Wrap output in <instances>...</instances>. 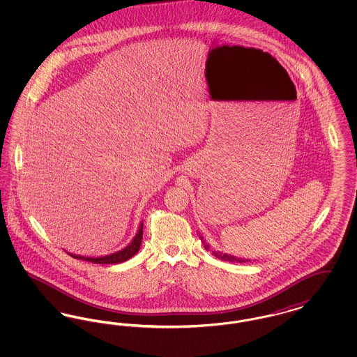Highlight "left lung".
Instances as JSON below:
<instances>
[{
    "mask_svg": "<svg viewBox=\"0 0 357 357\" xmlns=\"http://www.w3.org/2000/svg\"><path fill=\"white\" fill-rule=\"evenodd\" d=\"M201 241L204 242V239L201 237ZM204 248H206V250H208V245L207 243H204ZM213 255H215L217 258H220V259H223V261H229V262H239V264H242V262H248L249 259H242V258H237V257H233V255H222L220 252H213Z\"/></svg>",
    "mask_w": 357,
    "mask_h": 357,
    "instance_id": "obj_1",
    "label": "left lung"
}]
</instances>
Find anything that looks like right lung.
I'll return each instance as SVG.
<instances>
[{
    "mask_svg": "<svg viewBox=\"0 0 357 357\" xmlns=\"http://www.w3.org/2000/svg\"><path fill=\"white\" fill-rule=\"evenodd\" d=\"M142 238H143V223L140 225L139 230H137V234L135 238L132 239V242L124 248L123 250L116 252L114 255H105V257H99V258H92V257H82V255H68L70 257H75L77 259H84L88 262H93V264H120V262H124L127 259H130L132 255L137 253V250L140 249V243H142Z\"/></svg>",
    "mask_w": 357,
    "mask_h": 357,
    "instance_id": "1",
    "label": "right lung"
}]
</instances>
